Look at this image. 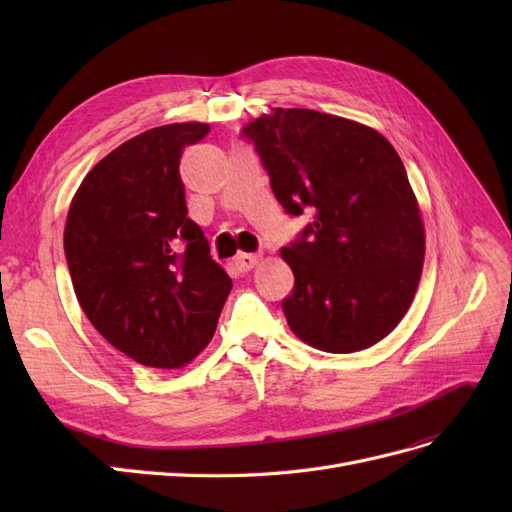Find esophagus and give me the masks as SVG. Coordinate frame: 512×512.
Here are the masks:
<instances>
[{"label": "esophagus", "instance_id": "esophagus-1", "mask_svg": "<svg viewBox=\"0 0 512 512\" xmlns=\"http://www.w3.org/2000/svg\"><path fill=\"white\" fill-rule=\"evenodd\" d=\"M258 260H260L258 254H239L235 258V265H237L239 271L245 273V271H252L258 265Z\"/></svg>", "mask_w": 512, "mask_h": 512}]
</instances>
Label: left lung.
Segmentation results:
<instances>
[{"instance_id": "1", "label": "left lung", "mask_w": 512, "mask_h": 512, "mask_svg": "<svg viewBox=\"0 0 512 512\" xmlns=\"http://www.w3.org/2000/svg\"><path fill=\"white\" fill-rule=\"evenodd\" d=\"M290 215L312 209L282 258L294 288L290 331L324 352L350 354L389 335L421 282L425 224L393 145L369 126L312 108H271L245 128Z\"/></svg>"}]
</instances>
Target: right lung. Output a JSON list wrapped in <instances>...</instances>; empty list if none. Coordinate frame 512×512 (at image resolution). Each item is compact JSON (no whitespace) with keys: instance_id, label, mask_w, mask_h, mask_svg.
Returning a JSON list of instances; mask_svg holds the SVG:
<instances>
[{"instance_id":"1","label":"right lung","mask_w":512,"mask_h":512,"mask_svg":"<svg viewBox=\"0 0 512 512\" xmlns=\"http://www.w3.org/2000/svg\"><path fill=\"white\" fill-rule=\"evenodd\" d=\"M209 123L151 128L89 170L72 196L64 247L96 331L145 367L179 369L207 348L232 280L188 218L181 151Z\"/></svg>"}]
</instances>
